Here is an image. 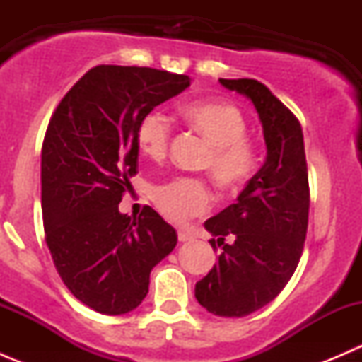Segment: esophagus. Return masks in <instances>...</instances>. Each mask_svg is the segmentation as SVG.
<instances>
[{
  "instance_id": "obj_1",
  "label": "esophagus",
  "mask_w": 362,
  "mask_h": 362,
  "mask_svg": "<svg viewBox=\"0 0 362 362\" xmlns=\"http://www.w3.org/2000/svg\"><path fill=\"white\" fill-rule=\"evenodd\" d=\"M192 235L189 231H178V242H191Z\"/></svg>"
}]
</instances>
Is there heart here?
I'll use <instances>...</instances> for the list:
<instances>
[{
    "instance_id": "1",
    "label": "heart",
    "mask_w": 362,
    "mask_h": 362,
    "mask_svg": "<svg viewBox=\"0 0 362 362\" xmlns=\"http://www.w3.org/2000/svg\"><path fill=\"white\" fill-rule=\"evenodd\" d=\"M185 120L211 144L206 166L222 187H236L255 170L254 145L245 138L247 120L236 105L221 100L192 101L182 108ZM136 144L147 158H166L171 140V124L158 110L147 112L136 126ZM152 199L160 214L171 222H185L210 206V192L198 178L178 177L159 184Z\"/></svg>"
}]
</instances>
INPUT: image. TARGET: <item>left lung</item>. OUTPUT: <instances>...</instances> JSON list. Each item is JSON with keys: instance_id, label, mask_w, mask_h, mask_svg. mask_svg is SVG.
<instances>
[{"instance_id": "8db88e82", "label": "left lung", "mask_w": 362, "mask_h": 362, "mask_svg": "<svg viewBox=\"0 0 362 362\" xmlns=\"http://www.w3.org/2000/svg\"><path fill=\"white\" fill-rule=\"evenodd\" d=\"M218 82L252 101L264 134L266 160L236 203L204 222L222 252L194 294L214 315L245 317L273 301L298 266L308 228V171L301 124L264 83ZM226 238L229 244L223 243ZM210 243L215 247V238Z\"/></svg>"}]
</instances>
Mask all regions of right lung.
I'll return each mask as SVG.
<instances>
[{
    "label": "right lung",
    "instance_id": "obj_1",
    "mask_svg": "<svg viewBox=\"0 0 362 362\" xmlns=\"http://www.w3.org/2000/svg\"><path fill=\"white\" fill-rule=\"evenodd\" d=\"M191 86L187 75L96 66L61 100L42 147V211L57 273L76 299L105 315L136 308L151 272L177 233L151 206L140 217L119 203L136 173L138 120Z\"/></svg>",
    "mask_w": 362,
    "mask_h": 362
}]
</instances>
